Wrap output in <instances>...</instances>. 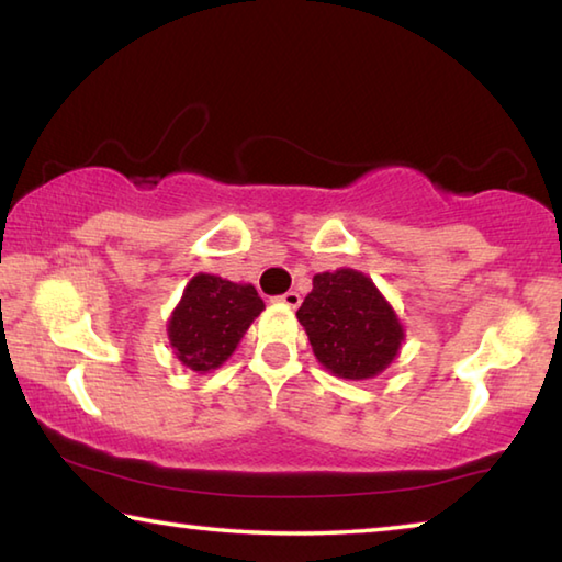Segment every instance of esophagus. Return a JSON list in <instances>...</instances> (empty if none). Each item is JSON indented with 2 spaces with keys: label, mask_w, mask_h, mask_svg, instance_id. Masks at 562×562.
Wrapping results in <instances>:
<instances>
[{
  "label": "esophagus",
  "mask_w": 562,
  "mask_h": 562,
  "mask_svg": "<svg viewBox=\"0 0 562 562\" xmlns=\"http://www.w3.org/2000/svg\"><path fill=\"white\" fill-rule=\"evenodd\" d=\"M278 302H282V304H288L290 310H297L300 307V302H302V297H300V292H294V290H290V292H284V294H280L278 297Z\"/></svg>",
  "instance_id": "esophagus-1"
}]
</instances>
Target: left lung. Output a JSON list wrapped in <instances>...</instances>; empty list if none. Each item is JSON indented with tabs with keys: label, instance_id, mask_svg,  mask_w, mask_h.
Instances as JSON below:
<instances>
[{
	"label": "left lung",
	"instance_id": "8db88e82",
	"mask_svg": "<svg viewBox=\"0 0 562 562\" xmlns=\"http://www.w3.org/2000/svg\"><path fill=\"white\" fill-rule=\"evenodd\" d=\"M297 319L319 364L351 382L382 374L404 341L392 304L372 278L349 268L315 274Z\"/></svg>",
	"mask_w": 562,
	"mask_h": 562
}]
</instances>
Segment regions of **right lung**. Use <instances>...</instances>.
<instances>
[{"mask_svg":"<svg viewBox=\"0 0 562 562\" xmlns=\"http://www.w3.org/2000/svg\"><path fill=\"white\" fill-rule=\"evenodd\" d=\"M265 310L252 284L217 274H195L168 319V339L178 361L198 374L217 369L240 345L247 327Z\"/></svg>","mask_w":562,"mask_h":562,"instance_id":"add662e5","label":"right lung"}]
</instances>
